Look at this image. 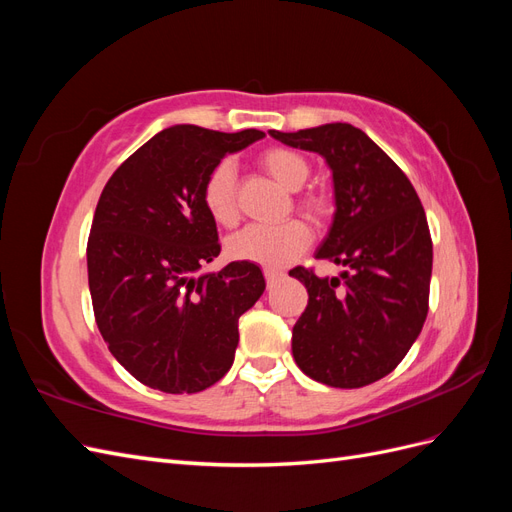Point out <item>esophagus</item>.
Listing matches in <instances>:
<instances>
[{
	"label": "esophagus",
	"mask_w": 512,
	"mask_h": 512,
	"mask_svg": "<svg viewBox=\"0 0 512 512\" xmlns=\"http://www.w3.org/2000/svg\"><path fill=\"white\" fill-rule=\"evenodd\" d=\"M280 277H284L282 271H277V269H265V280H267L269 286L275 284L277 280H280Z\"/></svg>",
	"instance_id": "obj_1"
}]
</instances>
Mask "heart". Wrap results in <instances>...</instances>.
Returning <instances> with one entry per match:
<instances>
[{
    "instance_id": "heart-1",
    "label": "heart",
    "mask_w": 512,
    "mask_h": 512,
    "mask_svg": "<svg viewBox=\"0 0 512 512\" xmlns=\"http://www.w3.org/2000/svg\"><path fill=\"white\" fill-rule=\"evenodd\" d=\"M260 166L288 192H299L312 175V168L301 153L284 147H273L262 153ZM203 203L215 224L232 226L237 222V173L230 162L213 166L203 188ZM299 209L309 218L320 220L329 213V200L318 194H305L299 198ZM309 239L312 237L307 226L299 220L280 226L252 224L226 239V254L232 260L254 262L262 267H284L307 250Z\"/></svg>"
}]
</instances>
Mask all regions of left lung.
I'll return each instance as SVG.
<instances>
[{
	"instance_id": "1",
	"label": "left lung",
	"mask_w": 512,
	"mask_h": 512,
	"mask_svg": "<svg viewBox=\"0 0 512 512\" xmlns=\"http://www.w3.org/2000/svg\"><path fill=\"white\" fill-rule=\"evenodd\" d=\"M269 134L331 168L335 213L316 258L344 267L339 277L290 271L309 294L292 356L316 382L359 389L391 374L427 318L433 247L423 205L401 168L350 123Z\"/></svg>"
}]
</instances>
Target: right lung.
I'll list each match as a JSON object with an SVG mask.
<instances>
[{"label":"right lung","mask_w":512,"mask_h":512,"mask_svg":"<svg viewBox=\"0 0 512 512\" xmlns=\"http://www.w3.org/2000/svg\"><path fill=\"white\" fill-rule=\"evenodd\" d=\"M262 136L170 126L104 185L87 243L91 303L108 350L149 389L205 391L235 361L239 318L267 284L254 262L203 273L220 256L203 188Z\"/></svg>","instance_id":"right-lung-1"}]
</instances>
